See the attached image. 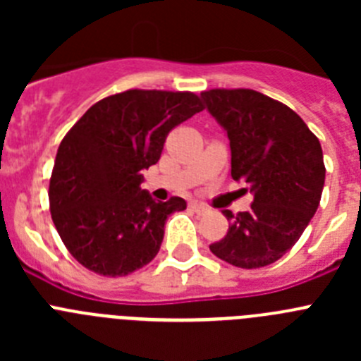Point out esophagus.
Instances as JSON below:
<instances>
[{
  "mask_svg": "<svg viewBox=\"0 0 361 361\" xmlns=\"http://www.w3.org/2000/svg\"><path fill=\"white\" fill-rule=\"evenodd\" d=\"M190 208L193 209L195 213H208L209 212L208 206H206V204H202V202H191Z\"/></svg>",
  "mask_w": 361,
  "mask_h": 361,
  "instance_id": "obj_1",
  "label": "esophagus"
}]
</instances>
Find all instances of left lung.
Returning a JSON list of instances; mask_svg holds the SVG:
<instances>
[{
    "label": "left lung",
    "mask_w": 361,
    "mask_h": 361,
    "mask_svg": "<svg viewBox=\"0 0 361 361\" xmlns=\"http://www.w3.org/2000/svg\"><path fill=\"white\" fill-rule=\"evenodd\" d=\"M200 95L228 132L231 177L253 191L247 212L224 209L231 226L209 250L242 269L269 266L298 242L317 213L325 183L320 141L296 111L260 92L213 88Z\"/></svg>",
    "instance_id": "8db88e82"
}]
</instances>
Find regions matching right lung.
Listing matches in <instances>:
<instances>
[{
  "instance_id": "add662e5",
  "label": "right lung",
  "mask_w": 361,
  "mask_h": 361,
  "mask_svg": "<svg viewBox=\"0 0 361 361\" xmlns=\"http://www.w3.org/2000/svg\"><path fill=\"white\" fill-rule=\"evenodd\" d=\"M204 110L193 92L126 90L85 111L57 148L50 215L63 244L86 269L126 276L155 258L164 222L186 209L141 190L142 170L161 159L175 126Z\"/></svg>"
}]
</instances>
